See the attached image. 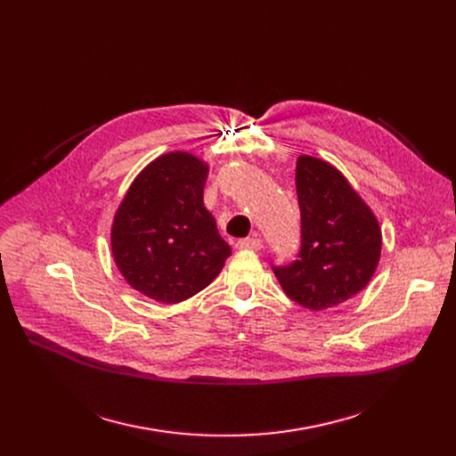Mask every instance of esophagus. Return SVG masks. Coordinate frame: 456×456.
<instances>
[{
	"instance_id": "esophagus-1",
	"label": "esophagus",
	"mask_w": 456,
	"mask_h": 456,
	"mask_svg": "<svg viewBox=\"0 0 456 456\" xmlns=\"http://www.w3.org/2000/svg\"><path fill=\"white\" fill-rule=\"evenodd\" d=\"M236 246H238V249H253V251H258V249H262V240H260V238H256V236H253V238H244V240H238Z\"/></svg>"
}]
</instances>
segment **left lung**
Here are the masks:
<instances>
[{"label": "left lung", "instance_id": "8db88e82", "mask_svg": "<svg viewBox=\"0 0 456 456\" xmlns=\"http://www.w3.org/2000/svg\"><path fill=\"white\" fill-rule=\"evenodd\" d=\"M296 188L301 251L289 266H273L282 290L301 306H338L364 290L380 258L377 216L330 162L299 155Z\"/></svg>", "mask_w": 456, "mask_h": 456}]
</instances>
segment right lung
<instances>
[{
	"label": "right lung",
	"instance_id": "add662e5",
	"mask_svg": "<svg viewBox=\"0 0 456 456\" xmlns=\"http://www.w3.org/2000/svg\"><path fill=\"white\" fill-rule=\"evenodd\" d=\"M208 164L188 151L151 160L131 183L110 229L112 256L131 289L181 303L220 275L231 246L203 203Z\"/></svg>",
	"mask_w": 456,
	"mask_h": 456
}]
</instances>
